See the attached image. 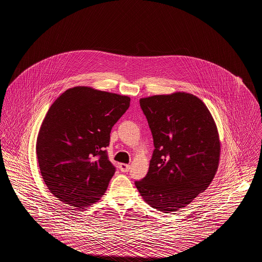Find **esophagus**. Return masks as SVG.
Instances as JSON below:
<instances>
[{
  "label": "esophagus",
  "instance_id": "34e87169",
  "mask_svg": "<svg viewBox=\"0 0 262 262\" xmlns=\"http://www.w3.org/2000/svg\"><path fill=\"white\" fill-rule=\"evenodd\" d=\"M119 168H120V170H121V172H123V173H126V172H128V170H129V165H127V164H123V163H121L120 165H119Z\"/></svg>",
  "mask_w": 262,
  "mask_h": 262
}]
</instances>
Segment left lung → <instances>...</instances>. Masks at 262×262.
<instances>
[{
	"label": "left lung",
	"mask_w": 262,
	"mask_h": 262,
	"mask_svg": "<svg viewBox=\"0 0 262 262\" xmlns=\"http://www.w3.org/2000/svg\"><path fill=\"white\" fill-rule=\"evenodd\" d=\"M139 103L155 149L148 173L136 187L153 208L178 211L204 191L217 172V126L205 104L189 93L154 95Z\"/></svg>",
	"instance_id": "left-lung-1"
}]
</instances>
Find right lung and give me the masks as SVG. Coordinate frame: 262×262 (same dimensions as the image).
<instances>
[{"mask_svg": "<svg viewBox=\"0 0 262 262\" xmlns=\"http://www.w3.org/2000/svg\"><path fill=\"white\" fill-rule=\"evenodd\" d=\"M129 102L127 96L76 86L51 105L39 129L36 154L54 196L81 210L105 193L116 171L105 148Z\"/></svg>", "mask_w": 262, "mask_h": 262, "instance_id": "add662e5", "label": "right lung"}]
</instances>
